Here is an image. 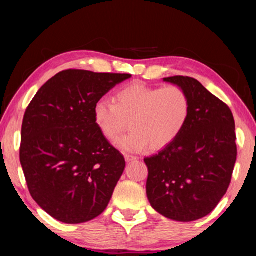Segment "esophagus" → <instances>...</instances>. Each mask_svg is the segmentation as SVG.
Listing matches in <instances>:
<instances>
[{
  "instance_id": "obj_1",
  "label": "esophagus",
  "mask_w": 256,
  "mask_h": 256,
  "mask_svg": "<svg viewBox=\"0 0 256 256\" xmlns=\"http://www.w3.org/2000/svg\"><path fill=\"white\" fill-rule=\"evenodd\" d=\"M124 158H126V160H127V162H132V160H135L136 158H138V157L132 156V155H126Z\"/></svg>"
}]
</instances>
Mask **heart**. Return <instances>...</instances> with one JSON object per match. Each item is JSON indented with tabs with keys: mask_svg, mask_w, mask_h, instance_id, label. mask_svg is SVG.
Here are the masks:
<instances>
[{
	"mask_svg": "<svg viewBox=\"0 0 256 256\" xmlns=\"http://www.w3.org/2000/svg\"><path fill=\"white\" fill-rule=\"evenodd\" d=\"M114 101H96L94 122L110 142L116 141L130 122L132 132L118 141V148L127 152H143L149 146L160 150L172 144L191 113L190 96L177 85L157 87L134 82L118 90Z\"/></svg>",
	"mask_w": 256,
	"mask_h": 256,
	"instance_id": "b5f03b06",
	"label": "heart"
}]
</instances>
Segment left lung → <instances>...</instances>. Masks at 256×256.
Returning <instances> with one entry per match:
<instances>
[{"label":"left lung","instance_id":"8db88e82","mask_svg":"<svg viewBox=\"0 0 256 256\" xmlns=\"http://www.w3.org/2000/svg\"><path fill=\"white\" fill-rule=\"evenodd\" d=\"M164 82L186 90L191 113L172 144L144 158L146 196L166 218L194 222L210 214L230 186L238 154L236 124L230 107L198 80L174 76Z\"/></svg>","mask_w":256,"mask_h":256}]
</instances>
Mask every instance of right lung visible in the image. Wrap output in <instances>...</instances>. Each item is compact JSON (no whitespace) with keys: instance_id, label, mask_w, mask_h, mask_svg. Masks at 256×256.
Masks as SVG:
<instances>
[{"instance_id":"1","label":"right lung","mask_w":256,"mask_h":256,"mask_svg":"<svg viewBox=\"0 0 256 256\" xmlns=\"http://www.w3.org/2000/svg\"><path fill=\"white\" fill-rule=\"evenodd\" d=\"M130 76L65 70L26 107L20 146L24 177L34 202L59 222H90L110 200L126 160L96 127L93 107Z\"/></svg>"}]
</instances>
